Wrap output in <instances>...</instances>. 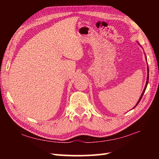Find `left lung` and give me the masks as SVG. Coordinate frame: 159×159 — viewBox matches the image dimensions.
Listing matches in <instances>:
<instances>
[{"label":"left lung","instance_id":"1","mask_svg":"<svg viewBox=\"0 0 159 159\" xmlns=\"http://www.w3.org/2000/svg\"><path fill=\"white\" fill-rule=\"evenodd\" d=\"M146 60H147V59H146ZM148 79H149V68H148V76H147V80H146V86H145V88H144V89H143V93H141V97L139 98V100H138V102H137V104H136L135 107H134V108H135V107H137V104H139V102H140V100H141V98H142V96H143V93H144V92H145V91H146V87H147V85H148ZM134 108H133V109H134Z\"/></svg>","mask_w":159,"mask_h":159}]
</instances>
